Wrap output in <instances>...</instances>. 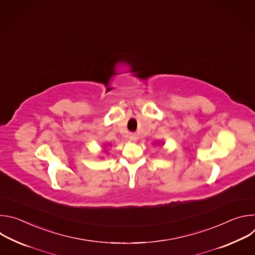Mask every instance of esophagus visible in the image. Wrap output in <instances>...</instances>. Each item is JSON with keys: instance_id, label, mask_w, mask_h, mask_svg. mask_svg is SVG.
<instances>
[{"instance_id": "esophagus-1", "label": "esophagus", "mask_w": 255, "mask_h": 255, "mask_svg": "<svg viewBox=\"0 0 255 255\" xmlns=\"http://www.w3.org/2000/svg\"><path fill=\"white\" fill-rule=\"evenodd\" d=\"M129 138H130L131 140H133V141H136V140L138 139V135H137L136 133H130Z\"/></svg>"}]
</instances>
